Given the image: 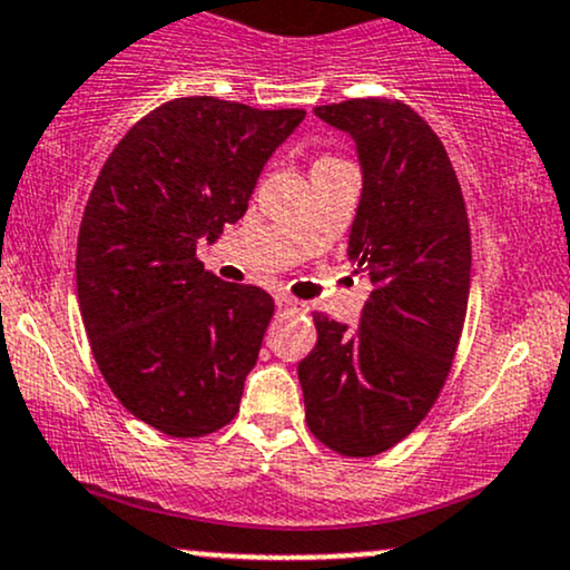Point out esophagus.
Masks as SVG:
<instances>
[{"mask_svg":"<svg viewBox=\"0 0 570 570\" xmlns=\"http://www.w3.org/2000/svg\"><path fill=\"white\" fill-rule=\"evenodd\" d=\"M276 303H278L281 311H294V313H297V311H305V305L299 303V299L289 297V294H278V297H276Z\"/></svg>","mask_w":570,"mask_h":570,"instance_id":"obj_1","label":"esophagus"}]
</instances>
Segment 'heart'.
I'll list each match as a JSON object with an SVG mask.
<instances>
[{"mask_svg":"<svg viewBox=\"0 0 570 570\" xmlns=\"http://www.w3.org/2000/svg\"><path fill=\"white\" fill-rule=\"evenodd\" d=\"M322 160H335V158H322ZM322 160H318V163H322Z\"/></svg>","mask_w":570,"mask_h":570,"instance_id":"heart-1","label":"heart"}]
</instances>
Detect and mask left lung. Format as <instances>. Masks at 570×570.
<instances>
[{"label":"left lung","mask_w":570,"mask_h":570,"mask_svg":"<svg viewBox=\"0 0 570 570\" xmlns=\"http://www.w3.org/2000/svg\"><path fill=\"white\" fill-rule=\"evenodd\" d=\"M313 112L356 141L348 259L372 292L356 330L313 313L318 340L297 375L311 434L370 458L429 415L453 367L472 278L466 203L440 136L407 104L351 98Z\"/></svg>","instance_id":"obj_1"}]
</instances>
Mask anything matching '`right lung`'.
<instances>
[{"mask_svg": "<svg viewBox=\"0 0 570 570\" xmlns=\"http://www.w3.org/2000/svg\"><path fill=\"white\" fill-rule=\"evenodd\" d=\"M303 109L174 98L112 149L77 238V299L112 394L147 426L193 440L238 412L276 303L203 271L200 238L246 214Z\"/></svg>", "mask_w": 570, "mask_h": 570, "instance_id": "obj_1", "label": "right lung"}]
</instances>
